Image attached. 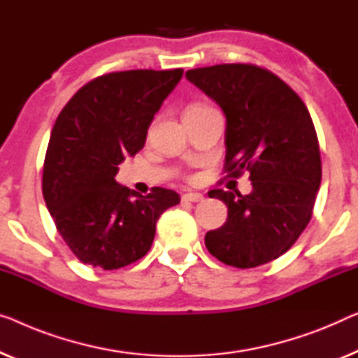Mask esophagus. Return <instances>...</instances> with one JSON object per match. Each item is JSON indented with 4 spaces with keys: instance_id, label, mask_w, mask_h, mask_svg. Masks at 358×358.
I'll return each mask as SVG.
<instances>
[{
    "instance_id": "obj_1",
    "label": "esophagus",
    "mask_w": 358,
    "mask_h": 358,
    "mask_svg": "<svg viewBox=\"0 0 358 358\" xmlns=\"http://www.w3.org/2000/svg\"><path fill=\"white\" fill-rule=\"evenodd\" d=\"M202 199H204V196L201 193H186L181 196V201L183 202H199Z\"/></svg>"
}]
</instances>
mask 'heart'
Wrapping results in <instances>:
<instances>
[{
    "instance_id": "obj_1",
    "label": "heart",
    "mask_w": 358,
    "mask_h": 358,
    "mask_svg": "<svg viewBox=\"0 0 358 358\" xmlns=\"http://www.w3.org/2000/svg\"><path fill=\"white\" fill-rule=\"evenodd\" d=\"M191 108H194V106H191Z\"/></svg>"
}]
</instances>
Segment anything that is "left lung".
<instances>
[{
    "instance_id": "left-lung-1",
    "label": "left lung",
    "mask_w": 358,
    "mask_h": 358,
    "mask_svg": "<svg viewBox=\"0 0 358 358\" xmlns=\"http://www.w3.org/2000/svg\"><path fill=\"white\" fill-rule=\"evenodd\" d=\"M186 78L225 112V178L250 173L243 196L212 189L228 206L225 225L206 234L220 262L254 268L278 259L310 222L322 157L307 106L289 85L255 64L191 69Z\"/></svg>"
}]
</instances>
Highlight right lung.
<instances>
[{
    "label": "right lung",
    "instance_id": "obj_1",
    "mask_svg": "<svg viewBox=\"0 0 358 358\" xmlns=\"http://www.w3.org/2000/svg\"><path fill=\"white\" fill-rule=\"evenodd\" d=\"M183 69L110 72L83 85L52 127L43 197L80 262L117 270L145 257L156 223L180 196L154 186L143 196L115 181L120 162L145 146L148 128Z\"/></svg>",
    "mask_w": 358,
    "mask_h": 358
}]
</instances>
